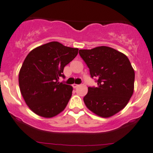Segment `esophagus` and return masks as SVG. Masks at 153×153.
Masks as SVG:
<instances>
[{
	"label": "esophagus",
	"mask_w": 153,
	"mask_h": 153,
	"mask_svg": "<svg viewBox=\"0 0 153 153\" xmlns=\"http://www.w3.org/2000/svg\"><path fill=\"white\" fill-rule=\"evenodd\" d=\"M78 86H79V85H78V84H75V83H74V84L72 85V87H73L74 89H75V88H77V87H78Z\"/></svg>",
	"instance_id": "1"
}]
</instances>
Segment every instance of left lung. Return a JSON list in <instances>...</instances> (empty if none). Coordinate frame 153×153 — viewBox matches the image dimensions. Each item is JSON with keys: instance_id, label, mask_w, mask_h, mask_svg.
Returning a JSON list of instances; mask_svg holds the SVG:
<instances>
[{"instance_id": "1", "label": "left lung", "mask_w": 153, "mask_h": 153, "mask_svg": "<svg viewBox=\"0 0 153 153\" xmlns=\"http://www.w3.org/2000/svg\"><path fill=\"white\" fill-rule=\"evenodd\" d=\"M79 54L89 69L91 78H97V87H89L85 105L104 118L116 114L126 106L133 95L135 72L123 53L106 46L80 50Z\"/></svg>"}]
</instances>
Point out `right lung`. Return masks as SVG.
<instances>
[{"instance_id":"right-lung-1","label":"right lung","mask_w":153,"mask_h":153,"mask_svg":"<svg viewBox=\"0 0 153 153\" xmlns=\"http://www.w3.org/2000/svg\"><path fill=\"white\" fill-rule=\"evenodd\" d=\"M78 49L51 42L34 48L24 60L19 86L25 103L36 114L51 118L63 111L72 87L60 83L64 68L78 55Z\"/></svg>"}]
</instances>
